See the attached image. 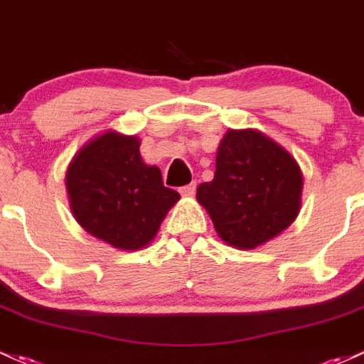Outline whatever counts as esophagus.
Segmentation results:
<instances>
[{"label": "esophagus", "instance_id": "34e87169", "mask_svg": "<svg viewBox=\"0 0 364 364\" xmlns=\"http://www.w3.org/2000/svg\"><path fill=\"white\" fill-rule=\"evenodd\" d=\"M195 190H197V183L191 181L190 185H186V186H183V188H179V193L185 195V197H191V195L195 193Z\"/></svg>", "mask_w": 364, "mask_h": 364}]
</instances>
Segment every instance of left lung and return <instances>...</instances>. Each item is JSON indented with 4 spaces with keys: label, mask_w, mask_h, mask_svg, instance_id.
I'll return each mask as SVG.
<instances>
[{
    "label": "left lung",
    "mask_w": 364,
    "mask_h": 364,
    "mask_svg": "<svg viewBox=\"0 0 364 364\" xmlns=\"http://www.w3.org/2000/svg\"><path fill=\"white\" fill-rule=\"evenodd\" d=\"M304 178L292 155L259 129H228L215 154L214 179L197 200L226 245L252 250L297 219Z\"/></svg>",
    "instance_id": "obj_1"
}]
</instances>
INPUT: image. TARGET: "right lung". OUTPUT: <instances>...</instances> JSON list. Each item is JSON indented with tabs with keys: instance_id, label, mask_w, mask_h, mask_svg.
I'll return each mask as SVG.
<instances>
[{
	"instance_id": "right-lung-1",
	"label": "right lung",
	"mask_w": 364,
	"mask_h": 364,
	"mask_svg": "<svg viewBox=\"0 0 364 364\" xmlns=\"http://www.w3.org/2000/svg\"><path fill=\"white\" fill-rule=\"evenodd\" d=\"M139 145L136 134L105 129L75 151L65 173L77 225L121 252L149 247L179 200L164 186L161 169L143 161Z\"/></svg>"
}]
</instances>
